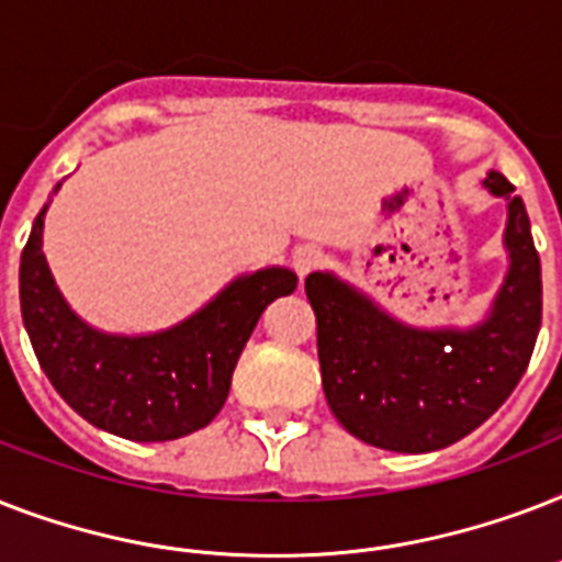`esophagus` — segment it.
<instances>
[{"label":"esophagus","mask_w":562,"mask_h":562,"mask_svg":"<svg viewBox=\"0 0 562 562\" xmlns=\"http://www.w3.org/2000/svg\"><path fill=\"white\" fill-rule=\"evenodd\" d=\"M321 259H324V254H321V247L315 245H300L297 250H294V256H291V265H294V271L300 273V280L306 277V273H312L321 265Z\"/></svg>","instance_id":"obj_1"}]
</instances>
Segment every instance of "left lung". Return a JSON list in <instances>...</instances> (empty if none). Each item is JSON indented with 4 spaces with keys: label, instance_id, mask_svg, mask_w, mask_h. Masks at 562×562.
Segmentation results:
<instances>
[{
    "label": "left lung",
    "instance_id": "1",
    "mask_svg": "<svg viewBox=\"0 0 562 562\" xmlns=\"http://www.w3.org/2000/svg\"><path fill=\"white\" fill-rule=\"evenodd\" d=\"M484 187L507 201V277L470 329H419L391 317L329 271L306 277L329 408L352 437L387 452H435L498 411L531 361L542 324L540 254L505 175Z\"/></svg>",
    "mask_w": 562,
    "mask_h": 562
}]
</instances>
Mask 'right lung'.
<instances>
[{
  "instance_id": "add662e5",
  "label": "right lung",
  "mask_w": 562,
  "mask_h": 562,
  "mask_svg": "<svg viewBox=\"0 0 562 562\" xmlns=\"http://www.w3.org/2000/svg\"><path fill=\"white\" fill-rule=\"evenodd\" d=\"M43 215L20 262V306L31 347L55 391L95 428L136 443L178 440L224 408L233 370L268 303L297 289L289 268L233 280L183 324L154 335H108L83 324L43 256Z\"/></svg>"
}]
</instances>
